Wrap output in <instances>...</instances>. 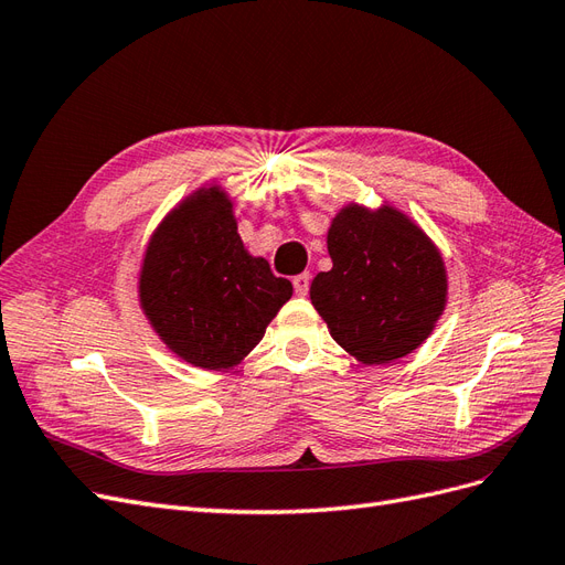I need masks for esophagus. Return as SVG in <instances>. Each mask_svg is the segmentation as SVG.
Wrapping results in <instances>:
<instances>
[{
	"mask_svg": "<svg viewBox=\"0 0 565 565\" xmlns=\"http://www.w3.org/2000/svg\"><path fill=\"white\" fill-rule=\"evenodd\" d=\"M309 277L307 271H302V275H298V277H294V288H296V294L298 296H307V290H309Z\"/></svg>",
	"mask_w": 565,
	"mask_h": 565,
	"instance_id": "34e87169",
	"label": "esophagus"
}]
</instances>
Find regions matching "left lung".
Masks as SVG:
<instances>
[{
  "label": "left lung",
  "instance_id": "8db88e82",
  "mask_svg": "<svg viewBox=\"0 0 565 565\" xmlns=\"http://www.w3.org/2000/svg\"><path fill=\"white\" fill-rule=\"evenodd\" d=\"M333 267L309 298L344 352L366 366L411 354L444 315L448 279L439 248L394 206H344L326 236Z\"/></svg>",
  "mask_w": 565,
  "mask_h": 565
}]
</instances>
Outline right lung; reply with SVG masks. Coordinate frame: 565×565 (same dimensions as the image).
<instances>
[{
  "mask_svg": "<svg viewBox=\"0 0 565 565\" xmlns=\"http://www.w3.org/2000/svg\"><path fill=\"white\" fill-rule=\"evenodd\" d=\"M138 296L173 354L221 371L256 348L294 286L244 248L232 199L211 185L183 199L150 236Z\"/></svg>",
  "mask_w": 565,
  "mask_h": 565,
  "instance_id": "add662e5",
  "label": "right lung"
}]
</instances>
